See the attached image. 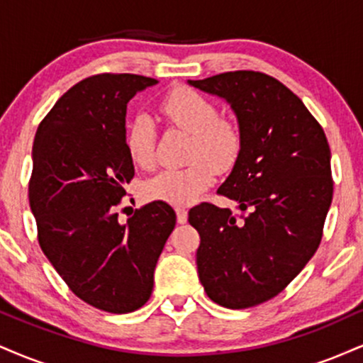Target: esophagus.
Returning <instances> with one entry per match:
<instances>
[{
	"label": "esophagus",
	"instance_id": "1",
	"mask_svg": "<svg viewBox=\"0 0 363 363\" xmlns=\"http://www.w3.org/2000/svg\"><path fill=\"white\" fill-rule=\"evenodd\" d=\"M176 211H177V222L179 223H186L187 222V210H186V208L179 206Z\"/></svg>",
	"mask_w": 363,
	"mask_h": 363
}]
</instances>
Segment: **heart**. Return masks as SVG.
I'll use <instances>...</instances> for the list:
<instances>
[{"mask_svg": "<svg viewBox=\"0 0 363 363\" xmlns=\"http://www.w3.org/2000/svg\"><path fill=\"white\" fill-rule=\"evenodd\" d=\"M160 112L169 123L191 135L187 158L182 169H165L145 182L148 199L186 206L213 182L216 170L227 172L237 164L242 148L239 128L232 121L218 118L211 101L191 89H176L160 104ZM153 128L148 119L138 118L128 129L126 148L131 160L141 169L155 162Z\"/></svg>", "mask_w": 363, "mask_h": 363, "instance_id": "obj_1", "label": "heart"}]
</instances>
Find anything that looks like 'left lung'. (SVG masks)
<instances>
[{
  "instance_id": "1",
  "label": "left lung",
  "mask_w": 363,
  "mask_h": 363,
  "mask_svg": "<svg viewBox=\"0 0 363 363\" xmlns=\"http://www.w3.org/2000/svg\"><path fill=\"white\" fill-rule=\"evenodd\" d=\"M189 85L230 104L242 148L211 203L189 210L199 281L211 301L247 309L277 297L318 251L333 199L331 150L320 124L277 78L227 72Z\"/></svg>"
}]
</instances>
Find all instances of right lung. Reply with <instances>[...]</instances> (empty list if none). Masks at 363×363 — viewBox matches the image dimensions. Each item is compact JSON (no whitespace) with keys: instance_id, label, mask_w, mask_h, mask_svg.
I'll return each mask as SVG.
<instances>
[{"instance_id":"right-lung-1","label":"right lung","mask_w":363,"mask_h":363,"mask_svg":"<svg viewBox=\"0 0 363 363\" xmlns=\"http://www.w3.org/2000/svg\"><path fill=\"white\" fill-rule=\"evenodd\" d=\"M157 80L101 73L78 82L37 128L28 203L37 239L69 290L95 309L126 314L145 306L176 211L164 201L121 222L135 176L126 148V106Z\"/></svg>"}]
</instances>
